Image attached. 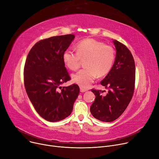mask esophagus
Instances as JSON below:
<instances>
[{"label":"esophagus","instance_id":"esophagus-1","mask_svg":"<svg viewBox=\"0 0 159 159\" xmlns=\"http://www.w3.org/2000/svg\"><path fill=\"white\" fill-rule=\"evenodd\" d=\"M86 91H87V89H83V88H80V92H86Z\"/></svg>","mask_w":159,"mask_h":159}]
</instances>
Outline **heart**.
<instances>
[{"label": "heart", "instance_id": "1", "mask_svg": "<svg viewBox=\"0 0 159 159\" xmlns=\"http://www.w3.org/2000/svg\"><path fill=\"white\" fill-rule=\"evenodd\" d=\"M115 50L111 46L93 39H85L76 44V52L68 48L62 58L66 67L72 70H77L81 60H84L85 68L72 75V81L81 88H88L97 76L106 75L111 70L114 60Z\"/></svg>", "mask_w": 159, "mask_h": 159}]
</instances>
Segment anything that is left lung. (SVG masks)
<instances>
[{
  "instance_id": "obj_1",
  "label": "left lung",
  "mask_w": 159,
  "mask_h": 159,
  "mask_svg": "<svg viewBox=\"0 0 159 159\" xmlns=\"http://www.w3.org/2000/svg\"><path fill=\"white\" fill-rule=\"evenodd\" d=\"M115 63L101 82L108 88L106 95L101 90L92 89L95 99L90 107L93 116L102 121L111 122L121 116L130 103L135 87L136 67L133 56L125 45L115 40Z\"/></svg>"
}]
</instances>
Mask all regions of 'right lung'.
<instances>
[{
	"mask_svg": "<svg viewBox=\"0 0 159 159\" xmlns=\"http://www.w3.org/2000/svg\"><path fill=\"white\" fill-rule=\"evenodd\" d=\"M75 37L67 34L41 40L31 48L25 61L23 79L27 93L35 111L48 121L69 116L80 93L76 84L60 87L70 80L62 56Z\"/></svg>",
	"mask_w": 159,
	"mask_h": 159,
	"instance_id": "obj_1",
	"label": "right lung"
}]
</instances>
